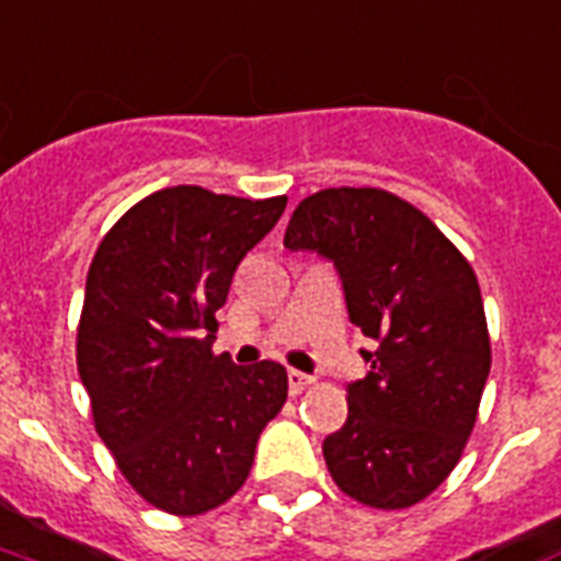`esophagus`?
I'll use <instances>...</instances> for the list:
<instances>
[{"label":"esophagus","mask_w":561,"mask_h":561,"mask_svg":"<svg viewBox=\"0 0 561 561\" xmlns=\"http://www.w3.org/2000/svg\"><path fill=\"white\" fill-rule=\"evenodd\" d=\"M314 383L312 375H302V371H288V389H291V396H300L302 389H309Z\"/></svg>","instance_id":"esophagus-1"}]
</instances>
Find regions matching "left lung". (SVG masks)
I'll return each mask as SVG.
<instances>
[{"mask_svg":"<svg viewBox=\"0 0 561 561\" xmlns=\"http://www.w3.org/2000/svg\"><path fill=\"white\" fill-rule=\"evenodd\" d=\"M285 247L333 261L351 323L375 339L371 371L347 383V422L323 460L347 496L410 508L446 481L491 375L479 279L422 210L375 186L302 198Z\"/></svg>","mask_w":561,"mask_h":561,"instance_id":"1","label":"left lung"}]
</instances>
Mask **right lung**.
Listing matches in <instances>:
<instances>
[{
    "mask_svg": "<svg viewBox=\"0 0 561 561\" xmlns=\"http://www.w3.org/2000/svg\"><path fill=\"white\" fill-rule=\"evenodd\" d=\"M285 205L165 186L91 259L77 368L118 470L160 512L193 517L231 500L288 398L279 363L234 365L210 351L234 270Z\"/></svg>",
    "mask_w": 561,
    "mask_h": 561,
    "instance_id": "1",
    "label": "right lung"
}]
</instances>
